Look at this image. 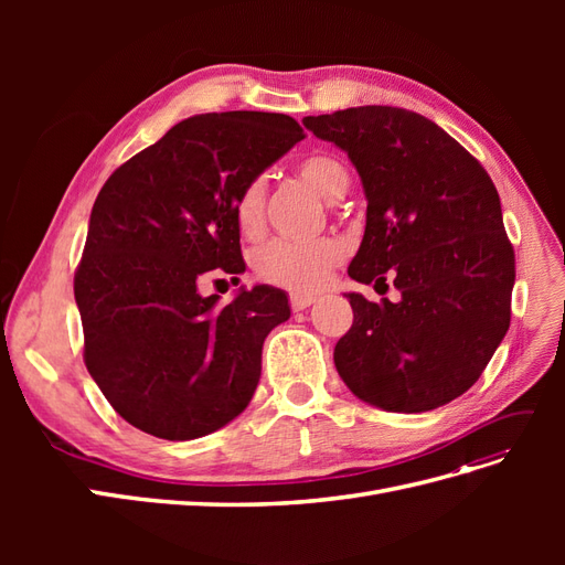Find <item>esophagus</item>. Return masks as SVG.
Segmentation results:
<instances>
[{
    "instance_id": "obj_1",
    "label": "esophagus",
    "mask_w": 565,
    "mask_h": 565,
    "mask_svg": "<svg viewBox=\"0 0 565 565\" xmlns=\"http://www.w3.org/2000/svg\"><path fill=\"white\" fill-rule=\"evenodd\" d=\"M313 301H316V297H311V295H292V297H289V306H292V311L309 309Z\"/></svg>"
}]
</instances>
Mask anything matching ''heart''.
<instances>
[{"instance_id": "1", "label": "heart", "mask_w": 565, "mask_h": 565, "mask_svg": "<svg viewBox=\"0 0 565 565\" xmlns=\"http://www.w3.org/2000/svg\"><path fill=\"white\" fill-rule=\"evenodd\" d=\"M303 181H309L324 200H339L349 191V169L337 158L316 152L303 158L297 167ZM266 221V181L252 179L235 200V224L243 235H259ZM344 259V247L332 237H322L313 243L270 241L252 254L254 276L289 292H313L318 289L332 266Z\"/></svg>"}]
</instances>
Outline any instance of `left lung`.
<instances>
[{
  "label": "left lung",
  "mask_w": 565,
  "mask_h": 565,
  "mask_svg": "<svg viewBox=\"0 0 565 565\" xmlns=\"http://www.w3.org/2000/svg\"><path fill=\"white\" fill-rule=\"evenodd\" d=\"M341 148L367 200L349 266L398 301L349 292L351 330L337 341L339 377L388 413H426L469 391L509 330L516 278L500 195L471 152L419 113L361 106L303 117ZM388 289V285H386Z\"/></svg>",
  "instance_id": "8db88e82"
}]
</instances>
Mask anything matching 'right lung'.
I'll list each match as a JSON object with an SVG mask.
<instances>
[{
	"label": "right lung",
	"instance_id": "1",
	"mask_svg": "<svg viewBox=\"0 0 565 565\" xmlns=\"http://www.w3.org/2000/svg\"><path fill=\"white\" fill-rule=\"evenodd\" d=\"M303 129L280 113L188 117L115 169L94 202L75 273L84 363L115 413L164 440H193L249 405L282 289L256 285L218 306L207 270H245L235 200Z\"/></svg>",
	"mask_w": 565,
	"mask_h": 565
}]
</instances>
